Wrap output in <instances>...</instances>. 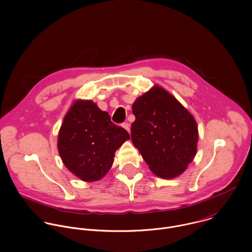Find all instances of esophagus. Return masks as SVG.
<instances>
[{"label":"esophagus","instance_id":"esophagus-1","mask_svg":"<svg viewBox=\"0 0 252 252\" xmlns=\"http://www.w3.org/2000/svg\"><path fill=\"white\" fill-rule=\"evenodd\" d=\"M122 126H123L126 130H127L128 132L130 131V125H129L128 123H124V124L122 125Z\"/></svg>","mask_w":252,"mask_h":252}]
</instances>
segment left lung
Returning a JSON list of instances; mask_svg holds the SVG:
<instances>
[{
  "mask_svg": "<svg viewBox=\"0 0 252 252\" xmlns=\"http://www.w3.org/2000/svg\"><path fill=\"white\" fill-rule=\"evenodd\" d=\"M131 139L158 177L182 174L197 151L198 127L192 115L164 89L157 86L132 105Z\"/></svg>",
  "mask_w": 252,
  "mask_h": 252,
  "instance_id": "left-lung-1",
  "label": "left lung"
}]
</instances>
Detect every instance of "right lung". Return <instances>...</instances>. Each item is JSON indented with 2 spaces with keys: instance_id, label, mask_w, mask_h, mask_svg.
Here are the masks:
<instances>
[{
  "instance_id": "right-lung-1",
  "label": "right lung",
  "mask_w": 252,
  "mask_h": 252,
  "mask_svg": "<svg viewBox=\"0 0 252 252\" xmlns=\"http://www.w3.org/2000/svg\"><path fill=\"white\" fill-rule=\"evenodd\" d=\"M128 132L91 100H77L62 124L58 150L63 164L85 182L101 179L111 168L115 152Z\"/></svg>"
}]
</instances>
